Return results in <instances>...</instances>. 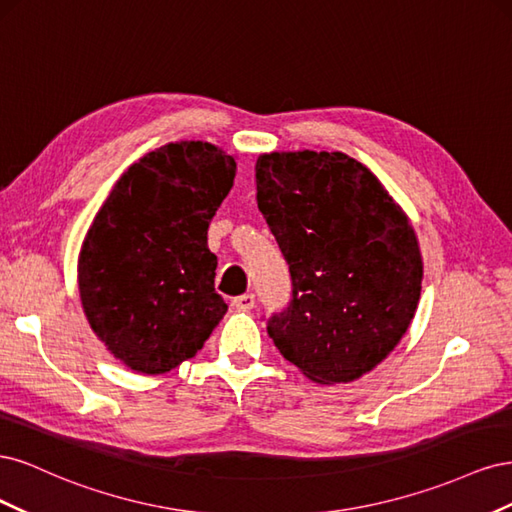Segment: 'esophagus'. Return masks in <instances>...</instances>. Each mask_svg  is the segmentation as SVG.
<instances>
[{
  "mask_svg": "<svg viewBox=\"0 0 512 512\" xmlns=\"http://www.w3.org/2000/svg\"><path fill=\"white\" fill-rule=\"evenodd\" d=\"M232 305H235V309H239V312H250V309H254L256 305V297L252 292H247V294H241V297L232 299Z\"/></svg>",
  "mask_w": 512,
  "mask_h": 512,
  "instance_id": "esophagus-1",
  "label": "esophagus"
}]
</instances>
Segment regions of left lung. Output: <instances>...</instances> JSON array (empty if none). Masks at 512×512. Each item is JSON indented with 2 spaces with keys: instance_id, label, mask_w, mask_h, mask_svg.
I'll return each instance as SVG.
<instances>
[{
  "instance_id": "1",
  "label": "left lung",
  "mask_w": 512,
  "mask_h": 512,
  "mask_svg": "<svg viewBox=\"0 0 512 512\" xmlns=\"http://www.w3.org/2000/svg\"><path fill=\"white\" fill-rule=\"evenodd\" d=\"M256 200L292 280L288 309L267 324L273 344L312 382L359 380L395 350L421 299L408 215L342 151L262 153Z\"/></svg>"
}]
</instances>
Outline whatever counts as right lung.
Wrapping results in <instances>:
<instances>
[{
  "label": "right lung",
  "instance_id": "add662e5",
  "mask_svg": "<svg viewBox=\"0 0 512 512\" xmlns=\"http://www.w3.org/2000/svg\"><path fill=\"white\" fill-rule=\"evenodd\" d=\"M235 175V158L220 147L168 143L117 179L91 222L79 254L83 312L132 371L175 369L224 318L207 228Z\"/></svg>",
  "mask_w": 512,
  "mask_h": 512
}]
</instances>
